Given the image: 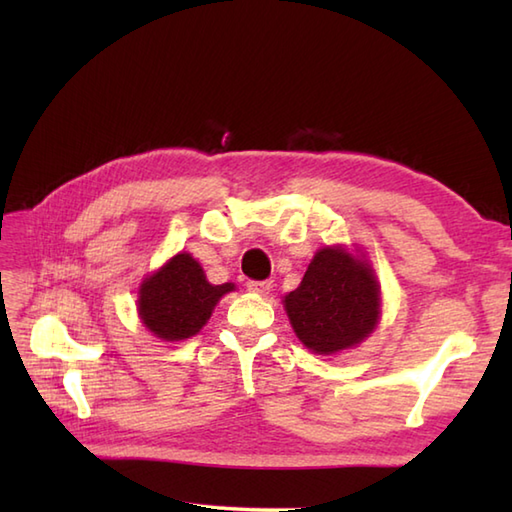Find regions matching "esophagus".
<instances>
[{"instance_id": "obj_1", "label": "esophagus", "mask_w": 512, "mask_h": 512, "mask_svg": "<svg viewBox=\"0 0 512 512\" xmlns=\"http://www.w3.org/2000/svg\"><path fill=\"white\" fill-rule=\"evenodd\" d=\"M246 288L250 292H255V295H268L270 290H273V281L266 279V281H246Z\"/></svg>"}]
</instances>
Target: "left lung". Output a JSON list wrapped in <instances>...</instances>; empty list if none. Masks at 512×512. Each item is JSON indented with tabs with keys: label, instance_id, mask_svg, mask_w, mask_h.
<instances>
[{
	"label": "left lung",
	"instance_id": "left-lung-1",
	"mask_svg": "<svg viewBox=\"0 0 512 512\" xmlns=\"http://www.w3.org/2000/svg\"><path fill=\"white\" fill-rule=\"evenodd\" d=\"M284 308L299 341L314 354L356 347L374 332L380 317V288L363 255L343 246L317 250Z\"/></svg>",
	"mask_w": 512,
	"mask_h": 512
}]
</instances>
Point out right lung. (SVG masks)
Masks as SVG:
<instances>
[{"label": "right lung", "instance_id": "obj_1", "mask_svg": "<svg viewBox=\"0 0 512 512\" xmlns=\"http://www.w3.org/2000/svg\"><path fill=\"white\" fill-rule=\"evenodd\" d=\"M233 284L213 286L189 253H178L149 275L138 290V314L145 328L162 341H182L198 334Z\"/></svg>", "mask_w": 512, "mask_h": 512}]
</instances>
